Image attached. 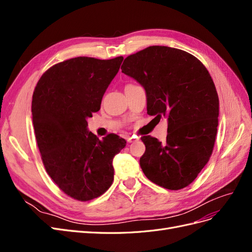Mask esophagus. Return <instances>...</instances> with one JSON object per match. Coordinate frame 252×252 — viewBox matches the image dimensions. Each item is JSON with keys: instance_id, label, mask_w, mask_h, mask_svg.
I'll return each mask as SVG.
<instances>
[{"instance_id": "esophagus-1", "label": "esophagus", "mask_w": 252, "mask_h": 252, "mask_svg": "<svg viewBox=\"0 0 252 252\" xmlns=\"http://www.w3.org/2000/svg\"><path fill=\"white\" fill-rule=\"evenodd\" d=\"M135 141H138V139L132 138V136H130V138L127 139V142H128V143H132V142H135Z\"/></svg>"}]
</instances>
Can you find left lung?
I'll list each match as a JSON object with an SVG mask.
<instances>
[{
  "label": "left lung",
  "mask_w": 252,
  "mask_h": 252,
  "mask_svg": "<svg viewBox=\"0 0 252 252\" xmlns=\"http://www.w3.org/2000/svg\"><path fill=\"white\" fill-rule=\"evenodd\" d=\"M121 69L144 88L147 113L168 123L164 143L141 138L144 174L166 189L188 186L209 161L218 131L219 96L208 70L190 53L167 46L129 56Z\"/></svg>",
  "instance_id": "1"
}]
</instances>
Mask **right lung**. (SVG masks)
Masks as SVG:
<instances>
[{"instance_id": "add662e5", "label": "right lung", "mask_w": 252, "mask_h": 252, "mask_svg": "<svg viewBox=\"0 0 252 252\" xmlns=\"http://www.w3.org/2000/svg\"><path fill=\"white\" fill-rule=\"evenodd\" d=\"M123 59L64 61L49 68L34 89L32 123L44 166L59 188L75 200L95 199L111 186L113 158L126 146L117 134L98 140L87 123L100 110Z\"/></svg>"}]
</instances>
